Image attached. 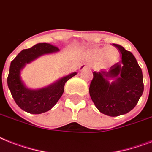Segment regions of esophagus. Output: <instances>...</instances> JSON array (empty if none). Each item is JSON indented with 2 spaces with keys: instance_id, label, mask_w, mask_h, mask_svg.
<instances>
[{
  "instance_id": "34e87169",
  "label": "esophagus",
  "mask_w": 152,
  "mask_h": 152,
  "mask_svg": "<svg viewBox=\"0 0 152 152\" xmlns=\"http://www.w3.org/2000/svg\"><path fill=\"white\" fill-rule=\"evenodd\" d=\"M90 68H91L90 65H87V64H83V65H81L80 66L79 70H80V71H82V70L83 69H89Z\"/></svg>"
}]
</instances>
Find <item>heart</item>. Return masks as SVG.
I'll return each instance as SVG.
<instances>
[{
    "label": "heart",
    "mask_w": 152,
    "mask_h": 152,
    "mask_svg": "<svg viewBox=\"0 0 152 152\" xmlns=\"http://www.w3.org/2000/svg\"><path fill=\"white\" fill-rule=\"evenodd\" d=\"M92 55L95 58H100L102 57L106 64H113L118 58V52L111 48L106 49H96L92 52Z\"/></svg>",
    "instance_id": "obj_1"
}]
</instances>
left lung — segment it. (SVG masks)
Returning a JSON list of instances; mask_svg holds the SVG:
<instances>
[{
    "label": "left lung",
    "mask_w": 152,
    "mask_h": 152,
    "mask_svg": "<svg viewBox=\"0 0 152 152\" xmlns=\"http://www.w3.org/2000/svg\"><path fill=\"white\" fill-rule=\"evenodd\" d=\"M113 45L122 55L121 61L108 71L94 72L89 88L90 96L97 109L112 117L130 112L144 91L142 70L135 57L119 44Z\"/></svg>",
    "instance_id": "1"
}]
</instances>
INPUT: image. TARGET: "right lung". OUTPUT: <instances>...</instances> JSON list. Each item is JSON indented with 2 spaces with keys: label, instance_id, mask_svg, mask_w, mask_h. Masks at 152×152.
Segmentation results:
<instances>
[{
  "label": "right lung",
  "instance_id": "right-lung-1",
  "mask_svg": "<svg viewBox=\"0 0 152 152\" xmlns=\"http://www.w3.org/2000/svg\"><path fill=\"white\" fill-rule=\"evenodd\" d=\"M58 50V48L52 44L40 43L31 48L22 50L11 62L7 80L8 88L17 105L25 112L41 114L50 110L62 95L65 83L76 75V72L71 73L48 87L38 90H31L25 86L20 76V71L25 65L41 55Z\"/></svg>",
  "mask_w": 152,
  "mask_h": 152
}]
</instances>
